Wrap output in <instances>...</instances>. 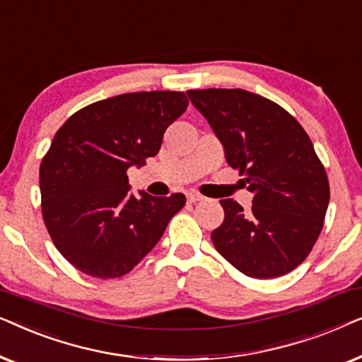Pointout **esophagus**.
<instances>
[{
	"mask_svg": "<svg viewBox=\"0 0 362 362\" xmlns=\"http://www.w3.org/2000/svg\"><path fill=\"white\" fill-rule=\"evenodd\" d=\"M202 199H204V197H202L201 194H197V192H189V194H187V201H189L191 204H194V202L202 201Z\"/></svg>",
	"mask_w": 362,
	"mask_h": 362,
	"instance_id": "obj_1",
	"label": "esophagus"
}]
</instances>
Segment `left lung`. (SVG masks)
<instances>
[{
	"label": "left lung",
	"mask_w": 362,
	"mask_h": 362,
	"mask_svg": "<svg viewBox=\"0 0 362 362\" xmlns=\"http://www.w3.org/2000/svg\"><path fill=\"white\" fill-rule=\"evenodd\" d=\"M224 146L229 166L254 192L252 209L222 199L216 250L252 279H275L303 262L329 202L325 166L303 127L285 108L242 88L187 90Z\"/></svg>",
	"instance_id": "8db88e82"
}]
</instances>
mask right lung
<instances>
[{"mask_svg": "<svg viewBox=\"0 0 362 362\" xmlns=\"http://www.w3.org/2000/svg\"><path fill=\"white\" fill-rule=\"evenodd\" d=\"M185 92H133L90 103L59 128L39 168L49 235L93 279L125 275L186 204L181 192L133 196L127 170L160 151L166 128L187 108Z\"/></svg>", "mask_w": 362, "mask_h": 362, "instance_id": "obj_1", "label": "right lung"}]
</instances>
